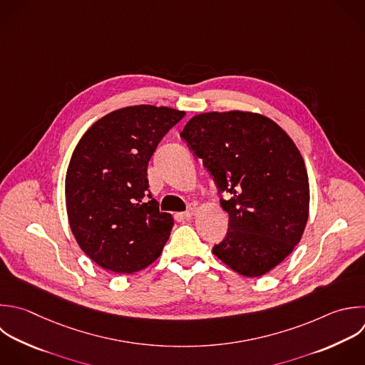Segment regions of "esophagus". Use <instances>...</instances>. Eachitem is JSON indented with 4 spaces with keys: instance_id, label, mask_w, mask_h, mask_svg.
Here are the masks:
<instances>
[{
    "instance_id": "34e87169",
    "label": "esophagus",
    "mask_w": 365,
    "mask_h": 365,
    "mask_svg": "<svg viewBox=\"0 0 365 365\" xmlns=\"http://www.w3.org/2000/svg\"><path fill=\"white\" fill-rule=\"evenodd\" d=\"M195 211H197V207H195V204H188L187 210H185L184 212H180L178 215H180L181 218H191V217L195 214Z\"/></svg>"
}]
</instances>
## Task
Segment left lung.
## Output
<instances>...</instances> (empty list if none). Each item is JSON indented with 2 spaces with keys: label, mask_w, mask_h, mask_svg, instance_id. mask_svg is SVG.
Instances as JSON below:
<instances>
[{
  "label": "left lung",
  "mask_w": 365,
  "mask_h": 365,
  "mask_svg": "<svg viewBox=\"0 0 365 365\" xmlns=\"http://www.w3.org/2000/svg\"><path fill=\"white\" fill-rule=\"evenodd\" d=\"M180 137L202 160L222 210L225 238L212 252L244 277L278 265L304 232L309 185L304 160L272 120L252 113H207L192 117Z\"/></svg>",
  "instance_id": "left-lung-1"
}]
</instances>
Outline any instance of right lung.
Wrapping results in <instances>:
<instances>
[{"instance_id": "right-lung-1", "label": "right lung", "mask_w": 365, "mask_h": 365, "mask_svg": "<svg viewBox=\"0 0 365 365\" xmlns=\"http://www.w3.org/2000/svg\"><path fill=\"white\" fill-rule=\"evenodd\" d=\"M184 111L135 106L98 120L77 144L66 175L71 231L100 267L131 274L154 262L174 225L151 197L147 168Z\"/></svg>"}]
</instances>
